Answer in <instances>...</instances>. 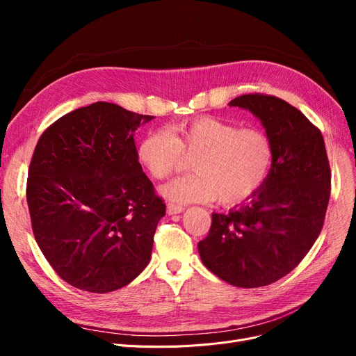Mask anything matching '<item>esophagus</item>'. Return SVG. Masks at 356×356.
<instances>
[{
  "instance_id": "esophagus-1",
  "label": "esophagus",
  "mask_w": 356,
  "mask_h": 356,
  "mask_svg": "<svg viewBox=\"0 0 356 356\" xmlns=\"http://www.w3.org/2000/svg\"><path fill=\"white\" fill-rule=\"evenodd\" d=\"M166 211L169 215H175V213H181L182 211H184V207H181V204H177V203H168Z\"/></svg>"
}]
</instances>
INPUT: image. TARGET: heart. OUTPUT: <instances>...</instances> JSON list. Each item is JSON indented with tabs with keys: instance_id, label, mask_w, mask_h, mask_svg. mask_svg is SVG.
Returning a JSON list of instances; mask_svg holds the SVG:
<instances>
[{
	"instance_id": "obj_1",
	"label": "heart",
	"mask_w": 356,
	"mask_h": 356,
	"mask_svg": "<svg viewBox=\"0 0 356 356\" xmlns=\"http://www.w3.org/2000/svg\"><path fill=\"white\" fill-rule=\"evenodd\" d=\"M161 193L179 203L213 202L234 207L251 199L267 181L275 160L272 139L260 129H242L217 117H196L149 132L138 147V160L154 179H168L186 168Z\"/></svg>"
}]
</instances>
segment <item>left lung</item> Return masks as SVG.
I'll return each mask as SVG.
<instances>
[{
	"mask_svg": "<svg viewBox=\"0 0 356 356\" xmlns=\"http://www.w3.org/2000/svg\"><path fill=\"white\" fill-rule=\"evenodd\" d=\"M229 105L260 118L275 147L273 168L246 203L212 213L197 248L222 281L258 288L294 270L314 246L325 220L331 170L321 131L296 106L263 93L238 96Z\"/></svg>",
	"mask_w": 356,
	"mask_h": 356,
	"instance_id": "obj_1",
	"label": "left lung"
}]
</instances>
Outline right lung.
<instances>
[{
	"instance_id": "1",
	"label": "right lung",
	"mask_w": 356,
	"mask_h": 356,
	"mask_svg": "<svg viewBox=\"0 0 356 356\" xmlns=\"http://www.w3.org/2000/svg\"><path fill=\"white\" fill-rule=\"evenodd\" d=\"M152 118L95 102L38 139L26 182L32 232L53 270L75 288L111 293L149 261L166 204L138 161L134 134Z\"/></svg>"
}]
</instances>
